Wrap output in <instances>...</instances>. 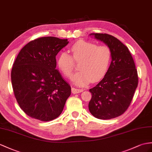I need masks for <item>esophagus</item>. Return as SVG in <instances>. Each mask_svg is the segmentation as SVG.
<instances>
[{"instance_id": "obj_1", "label": "esophagus", "mask_w": 152, "mask_h": 152, "mask_svg": "<svg viewBox=\"0 0 152 152\" xmlns=\"http://www.w3.org/2000/svg\"><path fill=\"white\" fill-rule=\"evenodd\" d=\"M83 90H80V89H77L75 88H72V93L73 94H79L82 92Z\"/></svg>"}]
</instances>
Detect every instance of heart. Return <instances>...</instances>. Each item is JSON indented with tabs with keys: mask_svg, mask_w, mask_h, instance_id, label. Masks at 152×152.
<instances>
[{
	"mask_svg": "<svg viewBox=\"0 0 152 152\" xmlns=\"http://www.w3.org/2000/svg\"><path fill=\"white\" fill-rule=\"evenodd\" d=\"M72 56L62 52L57 58L58 69L66 77H71L73 71V61L79 62V72L72 77L77 86H84L91 82L101 80L108 72L112 61V51L107 46L79 40L70 48Z\"/></svg>",
	"mask_w": 152,
	"mask_h": 152,
	"instance_id": "obj_1",
	"label": "heart"
}]
</instances>
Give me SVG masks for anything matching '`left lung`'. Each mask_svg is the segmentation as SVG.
I'll list each match as a JSON object with an SVG mask.
<instances>
[{
    "instance_id": "8db88e82",
    "label": "left lung",
    "mask_w": 152,
    "mask_h": 152,
    "mask_svg": "<svg viewBox=\"0 0 152 152\" xmlns=\"http://www.w3.org/2000/svg\"><path fill=\"white\" fill-rule=\"evenodd\" d=\"M90 36L104 42L112 51V61L101 81L91 88L89 110L99 119L119 117L128 108L138 85L137 72L128 48L115 37L106 33Z\"/></svg>"
}]
</instances>
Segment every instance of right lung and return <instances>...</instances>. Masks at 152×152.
<instances>
[{
	"label": "right lung",
	"instance_id": "right-lung-1",
	"mask_svg": "<svg viewBox=\"0 0 152 152\" xmlns=\"http://www.w3.org/2000/svg\"><path fill=\"white\" fill-rule=\"evenodd\" d=\"M68 39L45 37L24 46L13 63L11 79L15 96L28 116L41 121L56 119L71 94V87L56 69V55Z\"/></svg>",
	"mask_w": 152,
	"mask_h": 152
}]
</instances>
